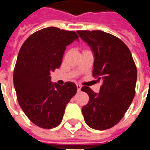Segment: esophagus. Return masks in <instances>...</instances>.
<instances>
[{
    "instance_id": "1",
    "label": "esophagus",
    "mask_w": 150,
    "mask_h": 150,
    "mask_svg": "<svg viewBox=\"0 0 150 150\" xmlns=\"http://www.w3.org/2000/svg\"><path fill=\"white\" fill-rule=\"evenodd\" d=\"M76 86H77V90H78V91H80V89H81V86H80L79 84H77Z\"/></svg>"
}]
</instances>
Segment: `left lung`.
I'll return each instance as SVG.
<instances>
[{"mask_svg":"<svg viewBox=\"0 0 150 150\" xmlns=\"http://www.w3.org/2000/svg\"><path fill=\"white\" fill-rule=\"evenodd\" d=\"M95 54L92 75L102 81L96 94L89 87L81 91L89 96L82 108L86 124L96 130L116 125L130 106L136 92L137 71L128 46L112 34L101 30H78Z\"/></svg>","mask_w":150,"mask_h":150,"instance_id":"1","label":"left lung"}]
</instances>
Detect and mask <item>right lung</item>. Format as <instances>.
Listing matches in <instances>:
<instances>
[{
	"mask_svg": "<svg viewBox=\"0 0 150 150\" xmlns=\"http://www.w3.org/2000/svg\"><path fill=\"white\" fill-rule=\"evenodd\" d=\"M77 39L75 31L44 28L31 34L19 50L13 71L18 104L31 122L40 128L59 125L67 104L76 94L74 83H53L50 73L60 67L66 46Z\"/></svg>",
	"mask_w": 150,
	"mask_h": 150,
	"instance_id": "1",
	"label": "right lung"
}]
</instances>
